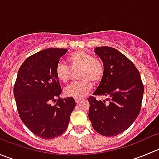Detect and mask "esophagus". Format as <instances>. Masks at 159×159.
I'll return each instance as SVG.
<instances>
[{
  "instance_id": "1",
  "label": "esophagus",
  "mask_w": 159,
  "mask_h": 159,
  "mask_svg": "<svg viewBox=\"0 0 159 159\" xmlns=\"http://www.w3.org/2000/svg\"><path fill=\"white\" fill-rule=\"evenodd\" d=\"M75 102H76L77 104H80V103H81V102H82V100H81V99L76 98V99H75Z\"/></svg>"
}]
</instances>
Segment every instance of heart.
Masks as SVG:
<instances>
[{
	"instance_id": "obj_1",
	"label": "heart",
	"mask_w": 159,
	"mask_h": 159,
	"mask_svg": "<svg viewBox=\"0 0 159 159\" xmlns=\"http://www.w3.org/2000/svg\"><path fill=\"white\" fill-rule=\"evenodd\" d=\"M68 61L71 69L65 64L59 63L56 66L55 75L59 81L67 83L71 78L72 71L79 70L78 78L80 81L68 86L65 89V94L68 97L82 98L92 89V82L98 84L102 81L105 74L103 62L84 51H76L71 53Z\"/></svg>"
}]
</instances>
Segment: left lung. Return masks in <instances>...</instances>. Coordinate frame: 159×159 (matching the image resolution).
Here are the masks:
<instances>
[{"label": "left lung", "mask_w": 159, "mask_h": 159, "mask_svg": "<svg viewBox=\"0 0 159 159\" xmlns=\"http://www.w3.org/2000/svg\"><path fill=\"white\" fill-rule=\"evenodd\" d=\"M94 53L103 62L105 74L93 95L109 97V104L89 97V118L93 129L100 134L118 135L137 118L144 86L139 70L122 53L111 47L96 48Z\"/></svg>", "instance_id": "obj_1"}]
</instances>
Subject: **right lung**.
<instances>
[{
    "instance_id": "1",
    "label": "right lung",
    "mask_w": 159,
    "mask_h": 159,
    "mask_svg": "<svg viewBox=\"0 0 159 159\" xmlns=\"http://www.w3.org/2000/svg\"><path fill=\"white\" fill-rule=\"evenodd\" d=\"M65 48H47L24 61L14 86L20 119L35 135L51 139L65 132L75 107L73 98H60L61 87L55 68ZM51 101L56 102L52 107Z\"/></svg>"
}]
</instances>
